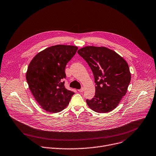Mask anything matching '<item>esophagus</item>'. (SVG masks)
Segmentation results:
<instances>
[{"mask_svg": "<svg viewBox=\"0 0 156 156\" xmlns=\"http://www.w3.org/2000/svg\"><path fill=\"white\" fill-rule=\"evenodd\" d=\"M84 91V88L83 87H82L80 90H78V91L79 92H83Z\"/></svg>", "mask_w": 156, "mask_h": 156, "instance_id": "34e87169", "label": "esophagus"}]
</instances>
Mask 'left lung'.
<instances>
[{
    "label": "left lung",
    "mask_w": 156,
    "mask_h": 156,
    "mask_svg": "<svg viewBox=\"0 0 156 156\" xmlns=\"http://www.w3.org/2000/svg\"><path fill=\"white\" fill-rule=\"evenodd\" d=\"M78 53L91 68L94 75L95 95L87 100L97 112H108L117 107L131 81L128 64L120 55L106 47L88 46Z\"/></svg>",
    "instance_id": "obj_1"
}]
</instances>
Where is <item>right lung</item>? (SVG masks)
Here are the masks:
<instances>
[{"label":"right lung","mask_w":156,"mask_h":156,"mask_svg":"<svg viewBox=\"0 0 156 156\" xmlns=\"http://www.w3.org/2000/svg\"><path fill=\"white\" fill-rule=\"evenodd\" d=\"M78 47L57 45L40 51L30 62L26 73L29 89L40 106L50 112L64 109L74 94L65 87V67Z\"/></svg>","instance_id":"1"}]
</instances>
